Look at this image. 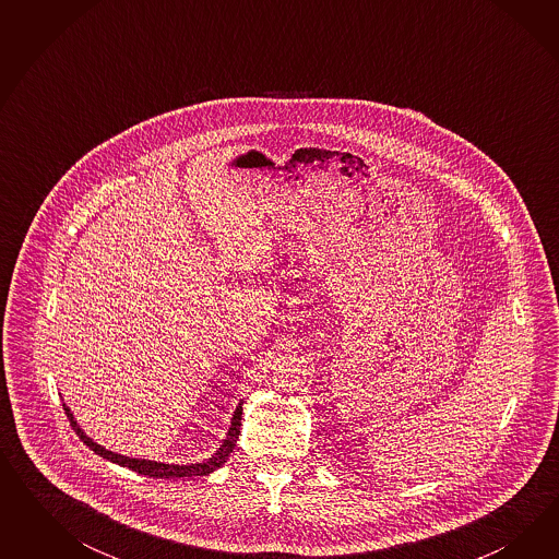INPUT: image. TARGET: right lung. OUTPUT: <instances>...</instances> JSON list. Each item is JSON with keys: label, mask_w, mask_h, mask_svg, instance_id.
Masks as SVG:
<instances>
[{"label": "right lung", "mask_w": 559, "mask_h": 559, "mask_svg": "<svg viewBox=\"0 0 559 559\" xmlns=\"http://www.w3.org/2000/svg\"><path fill=\"white\" fill-rule=\"evenodd\" d=\"M241 400L236 406V412L231 416V424H229V430L225 435V439L219 444V449L211 455L209 459H204L201 463H187V465H178V463H164V461H152V459H135L127 457V455H120L115 451H108L106 447L98 444L96 440L90 439L84 432V428L78 424L73 412L69 409L68 404H63L66 407V414H68L69 423L73 426V430L78 432V437L84 440L85 444L102 459H108L110 463H117L120 467H127L131 472H136L141 475H150V477H162V479H178V477H203V475L213 474L217 472L221 465L227 461V457L231 455L234 447H236L237 439H239V426H241Z\"/></svg>", "instance_id": "add662e5"}]
</instances>
